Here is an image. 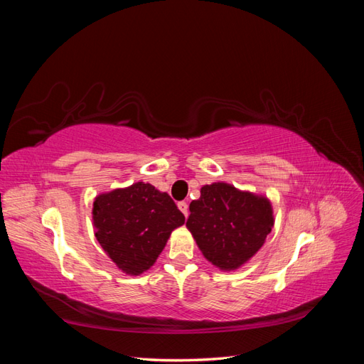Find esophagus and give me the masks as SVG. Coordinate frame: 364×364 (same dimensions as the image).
Masks as SVG:
<instances>
[{
    "mask_svg": "<svg viewBox=\"0 0 364 364\" xmlns=\"http://www.w3.org/2000/svg\"><path fill=\"white\" fill-rule=\"evenodd\" d=\"M178 208L181 209V213H182L185 217H188V203H186V202H179V203H178Z\"/></svg>",
    "mask_w": 364,
    "mask_h": 364,
    "instance_id": "34e87169",
    "label": "esophagus"
}]
</instances>
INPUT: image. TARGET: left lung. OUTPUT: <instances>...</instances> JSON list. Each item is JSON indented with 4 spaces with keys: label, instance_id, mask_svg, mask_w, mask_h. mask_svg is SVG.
<instances>
[{
    "label": "left lung",
    "instance_id": "1",
    "mask_svg": "<svg viewBox=\"0 0 364 364\" xmlns=\"http://www.w3.org/2000/svg\"><path fill=\"white\" fill-rule=\"evenodd\" d=\"M186 228L203 257L223 272L240 269L266 243L274 225L266 196L226 182L203 185L190 203Z\"/></svg>",
    "mask_w": 364,
    "mask_h": 364
}]
</instances>
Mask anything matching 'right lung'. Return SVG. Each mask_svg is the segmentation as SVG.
<instances>
[{
    "mask_svg": "<svg viewBox=\"0 0 364 364\" xmlns=\"http://www.w3.org/2000/svg\"><path fill=\"white\" fill-rule=\"evenodd\" d=\"M185 217L167 193L151 183L135 182L98 194L92 225L98 243L115 266L130 277L156 262L176 228Z\"/></svg>",
    "mask_w": 364,
    "mask_h": 364,
    "instance_id": "right-lung-1",
    "label": "right lung"
}]
</instances>
